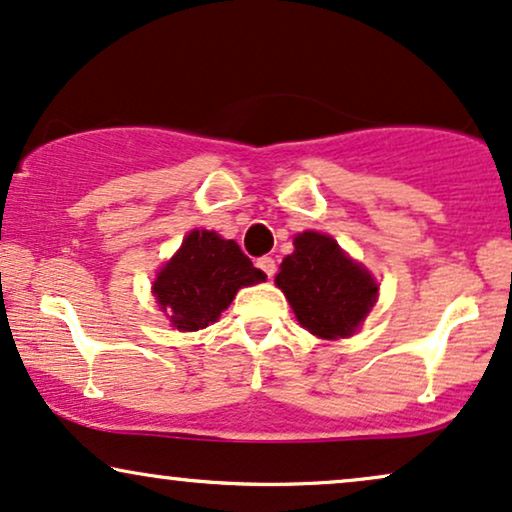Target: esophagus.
I'll list each match as a JSON object with an SVG mask.
<instances>
[{
	"instance_id": "obj_1",
	"label": "esophagus",
	"mask_w": 512,
	"mask_h": 512,
	"mask_svg": "<svg viewBox=\"0 0 512 512\" xmlns=\"http://www.w3.org/2000/svg\"><path fill=\"white\" fill-rule=\"evenodd\" d=\"M256 266L263 270V273H266L268 277H273L275 275V270H277V266H275V258H270V256H263V258H258L256 261Z\"/></svg>"
}]
</instances>
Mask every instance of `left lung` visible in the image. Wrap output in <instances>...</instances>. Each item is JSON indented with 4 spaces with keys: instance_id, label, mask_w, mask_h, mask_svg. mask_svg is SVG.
<instances>
[{
    "instance_id": "1",
    "label": "left lung",
    "mask_w": 512,
    "mask_h": 512,
    "mask_svg": "<svg viewBox=\"0 0 512 512\" xmlns=\"http://www.w3.org/2000/svg\"><path fill=\"white\" fill-rule=\"evenodd\" d=\"M282 289L301 327L320 339L351 337L377 301V282L351 261L332 237L306 230L294 237V254L280 263Z\"/></svg>"
}]
</instances>
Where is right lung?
Instances as JSON below:
<instances>
[{
	"label": "right lung",
	"mask_w": 512,
	"mask_h": 512,
	"mask_svg": "<svg viewBox=\"0 0 512 512\" xmlns=\"http://www.w3.org/2000/svg\"><path fill=\"white\" fill-rule=\"evenodd\" d=\"M263 280L266 273L254 268L235 239H223L213 230H192L178 254L159 270L151 289L170 325L194 332L216 323L237 289Z\"/></svg>",
	"instance_id": "1"
}]
</instances>
